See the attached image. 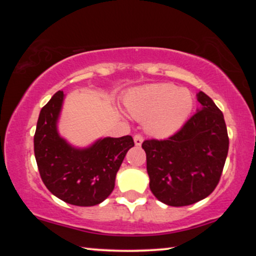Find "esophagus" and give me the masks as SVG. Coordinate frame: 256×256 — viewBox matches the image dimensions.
I'll use <instances>...</instances> for the list:
<instances>
[{
  "label": "esophagus",
  "instance_id": "34e87169",
  "mask_svg": "<svg viewBox=\"0 0 256 256\" xmlns=\"http://www.w3.org/2000/svg\"><path fill=\"white\" fill-rule=\"evenodd\" d=\"M134 142L136 146H141L143 142V136L141 134H135L134 135Z\"/></svg>",
  "mask_w": 256,
  "mask_h": 256
}]
</instances>
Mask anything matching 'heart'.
Returning <instances> with one entry per match:
<instances>
[{"label": "heart", "mask_w": 256, "mask_h": 256, "mask_svg": "<svg viewBox=\"0 0 256 256\" xmlns=\"http://www.w3.org/2000/svg\"><path fill=\"white\" fill-rule=\"evenodd\" d=\"M124 104L128 113L146 121V132L157 138H166L180 129L194 106L190 92L171 84L136 88L126 96Z\"/></svg>", "instance_id": "obj_1"}]
</instances>
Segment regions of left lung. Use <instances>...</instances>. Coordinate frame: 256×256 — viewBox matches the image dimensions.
<instances>
[{
    "label": "left lung",
    "mask_w": 256,
    "mask_h": 256,
    "mask_svg": "<svg viewBox=\"0 0 256 256\" xmlns=\"http://www.w3.org/2000/svg\"><path fill=\"white\" fill-rule=\"evenodd\" d=\"M200 110L166 140H146V171L154 196L169 206H186L213 192L228 152L222 112L204 92Z\"/></svg>",
    "instance_id": "8db88e82"
}]
</instances>
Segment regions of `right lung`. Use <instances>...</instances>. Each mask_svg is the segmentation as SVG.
Segmentation results:
<instances>
[{
	"label": "right lung",
	"instance_id": "add662e5",
	"mask_svg": "<svg viewBox=\"0 0 256 256\" xmlns=\"http://www.w3.org/2000/svg\"><path fill=\"white\" fill-rule=\"evenodd\" d=\"M62 99L64 93L58 90L42 108L37 121L34 148L40 178L62 202L98 205L114 190L116 172L134 140L130 135L104 138L87 149L72 148L57 132Z\"/></svg>",
	"mask_w": 256,
	"mask_h": 256
}]
</instances>
